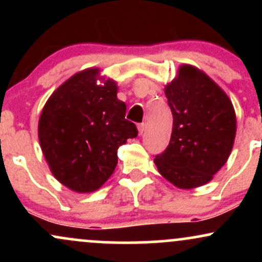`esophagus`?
Here are the masks:
<instances>
[{"mask_svg": "<svg viewBox=\"0 0 262 262\" xmlns=\"http://www.w3.org/2000/svg\"><path fill=\"white\" fill-rule=\"evenodd\" d=\"M145 124L144 123H140V124H138V132H139V134H143L144 132H145Z\"/></svg>", "mask_w": 262, "mask_h": 262, "instance_id": "esophagus-1", "label": "esophagus"}]
</instances>
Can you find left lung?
<instances>
[{"mask_svg":"<svg viewBox=\"0 0 262 262\" xmlns=\"http://www.w3.org/2000/svg\"><path fill=\"white\" fill-rule=\"evenodd\" d=\"M172 112L170 144L154 162L160 175L181 189L206 185L227 162L236 134L230 98L204 71L183 64L165 85Z\"/></svg>","mask_w":262,"mask_h":262,"instance_id":"left-lung-1","label":"left lung"}]
</instances>
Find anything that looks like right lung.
Masks as SVG:
<instances>
[{
	"mask_svg": "<svg viewBox=\"0 0 262 262\" xmlns=\"http://www.w3.org/2000/svg\"><path fill=\"white\" fill-rule=\"evenodd\" d=\"M117 92L116 81L101 76L100 69H85L61 83L41 110V151L54 177L71 191H97L116 169L119 146L138 135Z\"/></svg>",
	"mask_w": 262,
	"mask_h": 262,
	"instance_id": "1",
	"label": "right lung"
}]
</instances>
